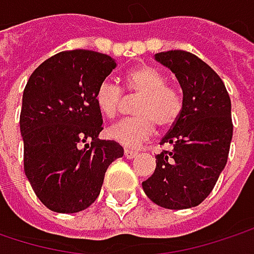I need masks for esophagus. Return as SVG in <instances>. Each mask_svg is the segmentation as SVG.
<instances>
[{
	"label": "esophagus",
	"mask_w": 254,
	"mask_h": 254,
	"mask_svg": "<svg viewBox=\"0 0 254 254\" xmlns=\"http://www.w3.org/2000/svg\"><path fill=\"white\" fill-rule=\"evenodd\" d=\"M124 155H125L127 159H132V158H135L138 155V152H136V151H130V149H125Z\"/></svg>",
	"instance_id": "esophagus-1"
}]
</instances>
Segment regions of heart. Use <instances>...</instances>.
Returning a JSON list of instances; mask_svg holds the SVG:
<instances>
[{
    "label": "heart",
    "mask_w": 254,
    "mask_h": 254,
    "mask_svg": "<svg viewBox=\"0 0 254 254\" xmlns=\"http://www.w3.org/2000/svg\"><path fill=\"white\" fill-rule=\"evenodd\" d=\"M125 84L127 96L138 97L133 106L136 116L109 127L106 135L125 148H138L152 136L155 124L170 127L178 121L183 112V96L178 89L167 84L164 73L149 64H141L127 71ZM95 102L99 112L113 119L121 112L125 96L116 84L106 80L96 89Z\"/></svg>",
    "instance_id": "1"
}]
</instances>
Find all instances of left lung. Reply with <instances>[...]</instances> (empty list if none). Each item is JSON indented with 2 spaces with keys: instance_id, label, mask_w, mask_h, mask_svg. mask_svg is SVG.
Returning <instances> with one entry per match:
<instances>
[{
  "instance_id": "obj_1",
  "label": "left lung",
  "mask_w": 254,
  "mask_h": 254,
  "mask_svg": "<svg viewBox=\"0 0 254 254\" xmlns=\"http://www.w3.org/2000/svg\"><path fill=\"white\" fill-rule=\"evenodd\" d=\"M155 60L175 74L183 89V112L161 145L154 174L142 183L151 201L170 210L198 205L226 167L233 136L231 102L220 76L195 54L171 50Z\"/></svg>"
}]
</instances>
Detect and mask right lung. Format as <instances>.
Returning a JSON list of instances; mask_svg holds the SVG:
<instances>
[{"mask_svg":"<svg viewBox=\"0 0 254 254\" xmlns=\"http://www.w3.org/2000/svg\"><path fill=\"white\" fill-rule=\"evenodd\" d=\"M116 67L111 56L90 50L54 54L30 76L20 130L24 171L38 200L56 213H79L100 194L105 172L124 148L100 141L96 89Z\"/></svg>","mask_w":254,"mask_h":254,"instance_id":"1","label":"right lung"}]
</instances>
